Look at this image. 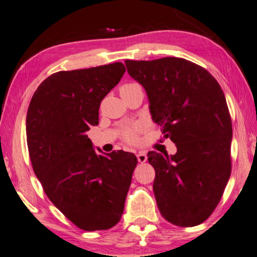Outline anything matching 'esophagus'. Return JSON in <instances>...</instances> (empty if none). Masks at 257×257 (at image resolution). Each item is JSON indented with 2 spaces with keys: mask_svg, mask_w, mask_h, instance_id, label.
<instances>
[{
  "mask_svg": "<svg viewBox=\"0 0 257 257\" xmlns=\"http://www.w3.org/2000/svg\"><path fill=\"white\" fill-rule=\"evenodd\" d=\"M137 159H138L139 163H145L148 161V155H146L145 151H139L138 155H137Z\"/></svg>",
  "mask_w": 257,
  "mask_h": 257,
  "instance_id": "esophagus-1",
  "label": "esophagus"
}]
</instances>
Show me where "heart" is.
I'll list each match as a JSON object with an SVG mask.
<instances>
[{
    "label": "heart",
    "mask_w": 257,
    "mask_h": 257,
    "mask_svg": "<svg viewBox=\"0 0 257 257\" xmlns=\"http://www.w3.org/2000/svg\"><path fill=\"white\" fill-rule=\"evenodd\" d=\"M142 87L138 84H126L124 86H121L120 88V93L126 92V91H131V89H137ZM141 125H132L130 127H126L122 132V137H124L125 141H127L130 143H136L137 139H138V133L141 132Z\"/></svg>",
    "instance_id": "obj_1"
}]
</instances>
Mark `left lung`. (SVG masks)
<instances>
[{
  "label": "left lung",
  "mask_w": 257,
  "mask_h": 257,
  "mask_svg": "<svg viewBox=\"0 0 257 257\" xmlns=\"http://www.w3.org/2000/svg\"><path fill=\"white\" fill-rule=\"evenodd\" d=\"M144 87L152 120L177 152L150 151L159 211L178 226L201 224L211 215L231 172V119L221 86L201 66L181 58L126 60Z\"/></svg>",
  "instance_id": "left-lung-1"
}]
</instances>
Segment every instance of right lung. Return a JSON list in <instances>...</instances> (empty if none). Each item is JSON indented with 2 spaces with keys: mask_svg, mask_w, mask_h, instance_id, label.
Listing matches in <instances>:
<instances>
[{
  "mask_svg": "<svg viewBox=\"0 0 257 257\" xmlns=\"http://www.w3.org/2000/svg\"><path fill=\"white\" fill-rule=\"evenodd\" d=\"M125 71L114 62L54 73L36 89L27 112L36 177L53 204L86 231L120 221L137 165L136 156L122 150L98 155L86 135L99 124L100 102Z\"/></svg>",
  "mask_w": 257,
  "mask_h": 257,
  "instance_id": "add662e5",
  "label": "right lung"
}]
</instances>
